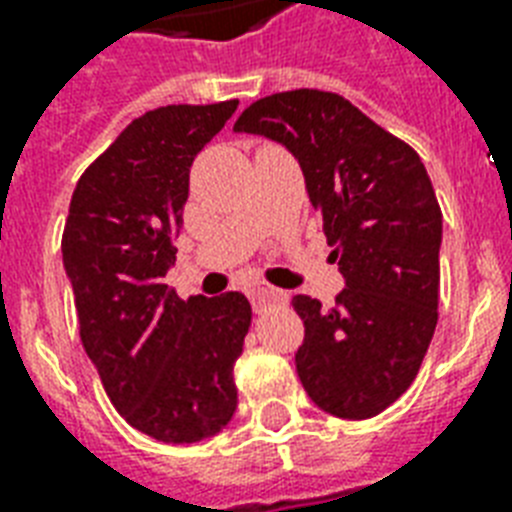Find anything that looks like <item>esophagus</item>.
I'll return each mask as SVG.
<instances>
[{"label": "esophagus", "instance_id": "esophagus-1", "mask_svg": "<svg viewBox=\"0 0 512 512\" xmlns=\"http://www.w3.org/2000/svg\"><path fill=\"white\" fill-rule=\"evenodd\" d=\"M249 300H252V305H255V311H263L265 305L271 303H284L287 300V295L281 292V289L271 287V284H252V287L247 289Z\"/></svg>", "mask_w": 512, "mask_h": 512}]
</instances>
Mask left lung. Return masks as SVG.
Masks as SVG:
<instances>
[{
    "label": "left lung",
    "instance_id": "obj_1",
    "mask_svg": "<svg viewBox=\"0 0 512 512\" xmlns=\"http://www.w3.org/2000/svg\"><path fill=\"white\" fill-rule=\"evenodd\" d=\"M233 132L279 143L303 170L345 289L332 308L292 300L305 324L297 377L324 412L369 420L412 385L436 332L444 217L428 170L335 92L257 100Z\"/></svg>",
    "mask_w": 512,
    "mask_h": 512
}]
</instances>
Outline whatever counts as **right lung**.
Masks as SVG:
<instances>
[{"label": "right lung", "instance_id": "obj_1", "mask_svg": "<svg viewBox=\"0 0 512 512\" xmlns=\"http://www.w3.org/2000/svg\"><path fill=\"white\" fill-rule=\"evenodd\" d=\"M239 100L148 111L84 170L63 231L79 335L111 404L162 444L217 436L236 412L233 364L252 324L241 292L167 287L188 175Z\"/></svg>", "mask_w": 512, "mask_h": 512}]
</instances>
